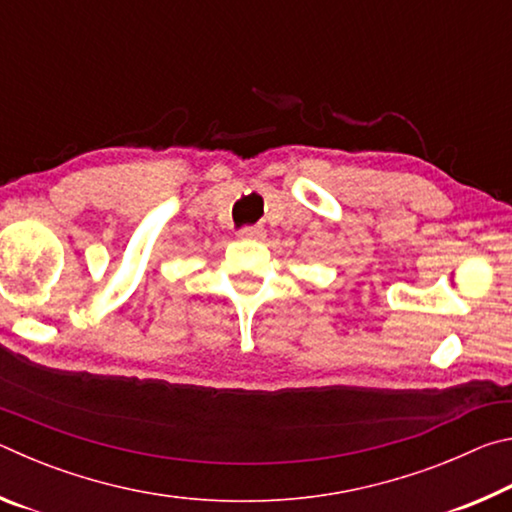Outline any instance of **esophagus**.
Masks as SVG:
<instances>
[{"label":"esophagus","instance_id":"obj_1","mask_svg":"<svg viewBox=\"0 0 512 512\" xmlns=\"http://www.w3.org/2000/svg\"><path fill=\"white\" fill-rule=\"evenodd\" d=\"M239 237L241 239H262L264 237V230L257 228V225H248V228H241L239 230Z\"/></svg>","mask_w":512,"mask_h":512}]
</instances>
